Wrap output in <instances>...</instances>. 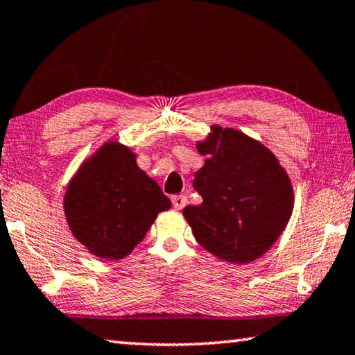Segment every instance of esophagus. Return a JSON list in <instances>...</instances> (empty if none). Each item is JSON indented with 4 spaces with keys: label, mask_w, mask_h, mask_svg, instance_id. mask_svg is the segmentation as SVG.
<instances>
[{
    "label": "esophagus",
    "mask_w": 355,
    "mask_h": 355,
    "mask_svg": "<svg viewBox=\"0 0 355 355\" xmlns=\"http://www.w3.org/2000/svg\"><path fill=\"white\" fill-rule=\"evenodd\" d=\"M188 204V199L184 196H172V205L175 210H182V208Z\"/></svg>",
    "instance_id": "1"
}]
</instances>
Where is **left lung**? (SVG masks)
Here are the masks:
<instances>
[{
	"label": "left lung",
	"instance_id": "left-lung-1",
	"mask_svg": "<svg viewBox=\"0 0 355 355\" xmlns=\"http://www.w3.org/2000/svg\"><path fill=\"white\" fill-rule=\"evenodd\" d=\"M198 151L205 164L193 187L202 204L183 208L196 240L218 259L248 263L272 248L294 210V189L278 157L234 128L210 126Z\"/></svg>",
	"mask_w": 355,
	"mask_h": 355
}]
</instances>
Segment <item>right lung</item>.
Listing matches in <instances>:
<instances>
[{
	"mask_svg": "<svg viewBox=\"0 0 355 355\" xmlns=\"http://www.w3.org/2000/svg\"><path fill=\"white\" fill-rule=\"evenodd\" d=\"M136 157L126 145L107 140L67 183L63 200L67 226L93 256L105 261L126 257L156 216L172 205Z\"/></svg>",
	"mask_w": 355,
	"mask_h": 355,
	"instance_id": "obj_1",
	"label": "right lung"
}]
</instances>
